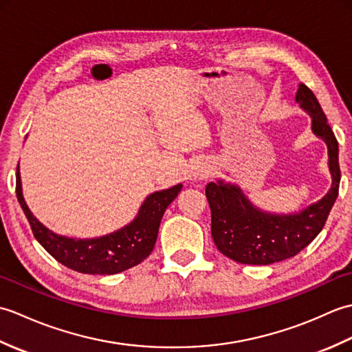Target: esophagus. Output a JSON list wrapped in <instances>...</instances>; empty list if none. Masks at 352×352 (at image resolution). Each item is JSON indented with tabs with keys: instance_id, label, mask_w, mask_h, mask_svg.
I'll list each match as a JSON object with an SVG mask.
<instances>
[{
	"instance_id": "obj_1",
	"label": "esophagus",
	"mask_w": 352,
	"mask_h": 352,
	"mask_svg": "<svg viewBox=\"0 0 352 352\" xmlns=\"http://www.w3.org/2000/svg\"><path fill=\"white\" fill-rule=\"evenodd\" d=\"M210 172H212V168L208 166V164L199 163L198 166L193 169L192 175H193V178H195V180H204V178H207L208 175H210Z\"/></svg>"
}]
</instances>
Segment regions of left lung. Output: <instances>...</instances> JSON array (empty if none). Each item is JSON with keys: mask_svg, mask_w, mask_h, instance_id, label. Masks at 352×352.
I'll return each instance as SVG.
<instances>
[{"mask_svg": "<svg viewBox=\"0 0 352 352\" xmlns=\"http://www.w3.org/2000/svg\"><path fill=\"white\" fill-rule=\"evenodd\" d=\"M295 100L311 116V131L327 144L331 188L318 203L301 212L276 214L260 210L236 184L223 180L208 183L206 197L212 212L213 242L223 256L237 263L272 265L296 256L324 228L339 195V144L324 110L315 94L302 83Z\"/></svg>", "mask_w": 352, "mask_h": 352, "instance_id": "obj_1", "label": "left lung"}]
</instances>
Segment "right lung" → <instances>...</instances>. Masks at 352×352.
<instances>
[{
  "mask_svg": "<svg viewBox=\"0 0 352 352\" xmlns=\"http://www.w3.org/2000/svg\"><path fill=\"white\" fill-rule=\"evenodd\" d=\"M182 188L183 184H175L148 195L136 218L113 233L92 239H77L56 234L37 221L22 195L19 164L16 172V197L37 242L58 263L72 271L92 275H113L144 261L154 248L163 213Z\"/></svg>",
  "mask_w": 352,
  "mask_h": 352,
  "instance_id": "obj_1",
  "label": "right lung"
}]
</instances>
